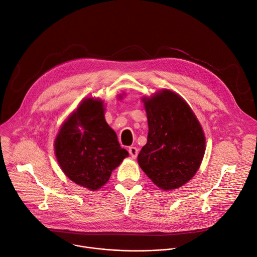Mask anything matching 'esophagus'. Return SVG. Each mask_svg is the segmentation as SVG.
I'll return each mask as SVG.
<instances>
[{"mask_svg":"<svg viewBox=\"0 0 257 257\" xmlns=\"http://www.w3.org/2000/svg\"><path fill=\"white\" fill-rule=\"evenodd\" d=\"M128 151H129V154H130L132 158H136V156H138L139 149L136 148V147H129Z\"/></svg>","mask_w":257,"mask_h":257,"instance_id":"esophagus-1","label":"esophagus"}]
</instances>
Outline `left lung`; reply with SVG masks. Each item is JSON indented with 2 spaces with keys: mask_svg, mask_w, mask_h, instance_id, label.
<instances>
[{
  "mask_svg": "<svg viewBox=\"0 0 257 257\" xmlns=\"http://www.w3.org/2000/svg\"><path fill=\"white\" fill-rule=\"evenodd\" d=\"M143 101L149 133L139 164L161 189H176L197 172L206 148L203 131L189 105L172 91Z\"/></svg>",
  "mask_w": 257,
  "mask_h": 257,
  "instance_id": "8db88e82",
  "label": "left lung"
}]
</instances>
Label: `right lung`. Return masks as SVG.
<instances>
[{
    "label": "right lung",
    "mask_w": 257,
    "mask_h": 257,
    "mask_svg": "<svg viewBox=\"0 0 257 257\" xmlns=\"http://www.w3.org/2000/svg\"><path fill=\"white\" fill-rule=\"evenodd\" d=\"M55 151L65 175L93 191L103 186L129 155L106 123L102 101L93 98L83 100L63 124Z\"/></svg>",
    "instance_id": "add662e5"
}]
</instances>
